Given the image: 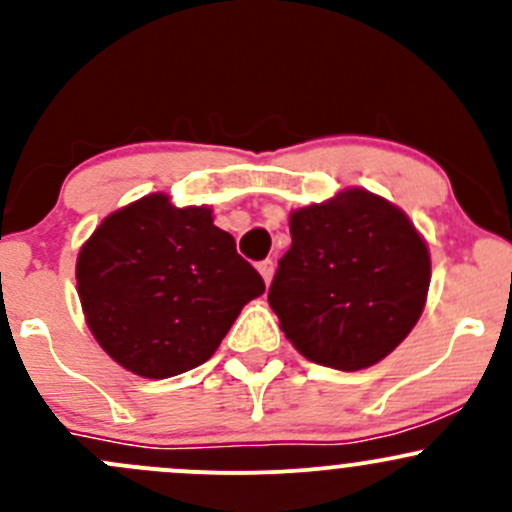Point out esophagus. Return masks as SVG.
<instances>
[{"label":"esophagus","instance_id":"34e87169","mask_svg":"<svg viewBox=\"0 0 512 512\" xmlns=\"http://www.w3.org/2000/svg\"><path fill=\"white\" fill-rule=\"evenodd\" d=\"M257 272H260V275H262V280H265V285H270L272 275H275V262H272V260L257 262Z\"/></svg>","mask_w":512,"mask_h":512}]
</instances>
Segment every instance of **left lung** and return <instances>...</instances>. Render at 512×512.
<instances>
[{"instance_id":"8db88e82","label":"left lung","mask_w":512,"mask_h":512,"mask_svg":"<svg viewBox=\"0 0 512 512\" xmlns=\"http://www.w3.org/2000/svg\"><path fill=\"white\" fill-rule=\"evenodd\" d=\"M289 235L267 299L297 352L339 371L394 352L431 282V257L409 218L366 190H347L294 210Z\"/></svg>"}]
</instances>
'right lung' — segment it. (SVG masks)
I'll use <instances>...</instances> for the list:
<instances>
[{
    "mask_svg": "<svg viewBox=\"0 0 512 512\" xmlns=\"http://www.w3.org/2000/svg\"><path fill=\"white\" fill-rule=\"evenodd\" d=\"M81 307L103 352L146 379L205 364L265 292L208 208L148 195L108 215L76 262Z\"/></svg>",
    "mask_w": 512,
    "mask_h": 512,
    "instance_id": "add662e5",
    "label": "right lung"
}]
</instances>
